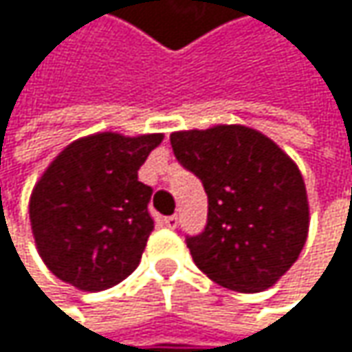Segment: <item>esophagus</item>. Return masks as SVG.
<instances>
[{"instance_id": "esophagus-1", "label": "esophagus", "mask_w": 352, "mask_h": 352, "mask_svg": "<svg viewBox=\"0 0 352 352\" xmlns=\"http://www.w3.org/2000/svg\"><path fill=\"white\" fill-rule=\"evenodd\" d=\"M163 224H165L167 228H171V230H173V228H177V224H179V218H177L175 214H173V216H167V218L163 220Z\"/></svg>"}]
</instances>
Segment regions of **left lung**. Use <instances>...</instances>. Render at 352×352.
<instances>
[{"label":"left lung","mask_w":352,"mask_h":352,"mask_svg":"<svg viewBox=\"0 0 352 352\" xmlns=\"http://www.w3.org/2000/svg\"><path fill=\"white\" fill-rule=\"evenodd\" d=\"M171 146L208 193V224L187 236L193 263L234 292L277 283L308 239L310 206L298 165L271 138L241 124L173 132Z\"/></svg>","instance_id":"obj_1"}]
</instances>
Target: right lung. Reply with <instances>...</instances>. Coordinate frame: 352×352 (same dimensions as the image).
Instances as JSON below:
<instances>
[{
  "label": "right lung",
  "instance_id": "add662e5",
  "mask_svg": "<svg viewBox=\"0 0 352 352\" xmlns=\"http://www.w3.org/2000/svg\"><path fill=\"white\" fill-rule=\"evenodd\" d=\"M163 134L100 132L71 142L38 179L30 224L38 254L60 281L102 292L140 263L155 228L153 189L138 169Z\"/></svg>",
  "mask_w": 352,
  "mask_h": 352
}]
</instances>
